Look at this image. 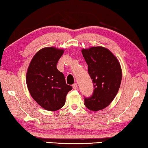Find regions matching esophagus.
Listing matches in <instances>:
<instances>
[{
	"instance_id": "34e87169",
	"label": "esophagus",
	"mask_w": 148,
	"mask_h": 148,
	"mask_svg": "<svg viewBox=\"0 0 148 148\" xmlns=\"http://www.w3.org/2000/svg\"><path fill=\"white\" fill-rule=\"evenodd\" d=\"M72 87H73L74 89H77V84L75 83L73 85H72Z\"/></svg>"
}]
</instances>
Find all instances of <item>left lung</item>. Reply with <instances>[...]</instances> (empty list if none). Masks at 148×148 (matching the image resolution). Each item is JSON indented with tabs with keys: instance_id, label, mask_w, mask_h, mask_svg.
I'll list each match as a JSON object with an SVG mask.
<instances>
[{
	"instance_id": "left-lung-1",
	"label": "left lung",
	"mask_w": 148,
	"mask_h": 148,
	"mask_svg": "<svg viewBox=\"0 0 148 148\" xmlns=\"http://www.w3.org/2000/svg\"><path fill=\"white\" fill-rule=\"evenodd\" d=\"M82 53L94 87L91 96L84 97L85 105L90 110L99 111L108 106L119 91L122 78L121 66L114 55L104 47L83 49Z\"/></svg>"
}]
</instances>
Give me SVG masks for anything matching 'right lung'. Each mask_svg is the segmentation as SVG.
<instances>
[{"instance_id":"obj_1","label":"right lung","mask_w":148,"mask_h":148,"mask_svg":"<svg viewBox=\"0 0 148 148\" xmlns=\"http://www.w3.org/2000/svg\"><path fill=\"white\" fill-rule=\"evenodd\" d=\"M63 53V49L54 47L42 48L34 55L27 72V86L31 97L49 111L61 108L67 93L72 89L66 84L64 74L57 69Z\"/></svg>"}]
</instances>
